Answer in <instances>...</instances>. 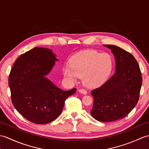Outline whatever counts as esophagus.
I'll list each match as a JSON object with an SVG mask.
<instances>
[{"label":"esophagus","instance_id":"34e87169","mask_svg":"<svg viewBox=\"0 0 149 149\" xmlns=\"http://www.w3.org/2000/svg\"><path fill=\"white\" fill-rule=\"evenodd\" d=\"M79 91L80 93L84 94V95L87 94V91H86V90H85V89H83V88H81V89L79 90Z\"/></svg>","mask_w":149,"mask_h":149}]
</instances>
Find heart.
Returning <instances> with one entry per match:
<instances>
[{"label":"heart","instance_id":"b5f03b06","mask_svg":"<svg viewBox=\"0 0 149 149\" xmlns=\"http://www.w3.org/2000/svg\"><path fill=\"white\" fill-rule=\"evenodd\" d=\"M70 66L63 70L64 75L72 81L83 77L88 86H96L105 81L111 72L113 61L107 53L100 54L95 50H84L72 57Z\"/></svg>","mask_w":149,"mask_h":149}]
</instances>
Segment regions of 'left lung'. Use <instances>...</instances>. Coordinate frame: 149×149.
I'll list each match as a JSON object with an SVG mask.
<instances>
[{
  "label": "left lung",
  "instance_id": "obj_1",
  "mask_svg": "<svg viewBox=\"0 0 149 149\" xmlns=\"http://www.w3.org/2000/svg\"><path fill=\"white\" fill-rule=\"evenodd\" d=\"M115 56L116 71L102 86L91 91L93 105L90 113L100 122L124 118L136 105L142 84L141 70L130 52L119 47L103 45Z\"/></svg>",
  "mask_w": 149,
  "mask_h": 149
}]
</instances>
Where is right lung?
I'll return each instance as SVG.
<instances>
[{
    "mask_svg": "<svg viewBox=\"0 0 149 149\" xmlns=\"http://www.w3.org/2000/svg\"><path fill=\"white\" fill-rule=\"evenodd\" d=\"M56 61L51 50L35 47L18 57L9 74L13 104L22 116L36 124L58 118L65 100L77 90H63L45 77Z\"/></svg>",
    "mask_w": 149,
    "mask_h": 149,
    "instance_id": "right-lung-1",
    "label": "right lung"
}]
</instances>
